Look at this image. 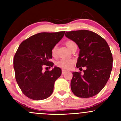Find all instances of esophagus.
Listing matches in <instances>:
<instances>
[{"label": "esophagus", "mask_w": 121, "mask_h": 121, "mask_svg": "<svg viewBox=\"0 0 121 121\" xmlns=\"http://www.w3.org/2000/svg\"><path fill=\"white\" fill-rule=\"evenodd\" d=\"M66 72H67V71L65 70V69H62V74H64L65 73H66Z\"/></svg>", "instance_id": "esophagus-1"}]
</instances>
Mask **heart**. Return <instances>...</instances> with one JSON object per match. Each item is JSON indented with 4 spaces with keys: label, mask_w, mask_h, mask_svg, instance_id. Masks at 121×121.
Instances as JSON below:
<instances>
[{
    "label": "heart",
    "mask_w": 121,
    "mask_h": 121,
    "mask_svg": "<svg viewBox=\"0 0 121 121\" xmlns=\"http://www.w3.org/2000/svg\"><path fill=\"white\" fill-rule=\"evenodd\" d=\"M75 44H76L75 43V42L72 41V40H67V41H65V45H66V46L69 50H71L73 46ZM51 53H52V56L53 57H56L57 56V46H54L52 48ZM73 63V61L72 60L61 59L56 62V65L59 67L64 68V69H68V68H69L71 67Z\"/></svg>",
    "instance_id": "obj_1"
}]
</instances>
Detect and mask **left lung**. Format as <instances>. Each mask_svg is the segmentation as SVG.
Listing matches in <instances>:
<instances>
[{
    "instance_id": "8db88e82",
    "label": "left lung",
    "mask_w": 121,
    "mask_h": 121,
    "mask_svg": "<svg viewBox=\"0 0 121 121\" xmlns=\"http://www.w3.org/2000/svg\"><path fill=\"white\" fill-rule=\"evenodd\" d=\"M65 36L80 48L77 67H86L83 74L73 72L72 92L80 98L98 94L109 80L112 68V55L107 41L98 34L86 30L66 31Z\"/></svg>"
}]
</instances>
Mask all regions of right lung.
<instances>
[{"label": "right lung", "mask_w": 121, "mask_h": 121, "mask_svg": "<svg viewBox=\"0 0 121 121\" xmlns=\"http://www.w3.org/2000/svg\"><path fill=\"white\" fill-rule=\"evenodd\" d=\"M65 31L40 33L20 44L13 59L15 77L23 93L34 100H42L53 92L54 82L61 75V69L43 71L44 66L52 67V49L64 36Z\"/></svg>", "instance_id": "1"}]
</instances>
